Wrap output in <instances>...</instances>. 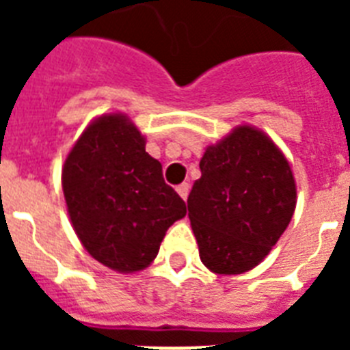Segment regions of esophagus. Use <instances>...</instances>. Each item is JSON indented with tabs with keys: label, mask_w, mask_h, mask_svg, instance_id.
Wrapping results in <instances>:
<instances>
[{
	"label": "esophagus",
	"mask_w": 350,
	"mask_h": 350,
	"mask_svg": "<svg viewBox=\"0 0 350 350\" xmlns=\"http://www.w3.org/2000/svg\"><path fill=\"white\" fill-rule=\"evenodd\" d=\"M176 191H178V194H180L183 200H187V196H189V191H191V185H189V183H181V185H178V189H176Z\"/></svg>",
	"instance_id": "34e87169"
}]
</instances>
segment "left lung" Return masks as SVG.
<instances>
[{"instance_id": "obj_1", "label": "left lung", "mask_w": 350, "mask_h": 350, "mask_svg": "<svg viewBox=\"0 0 350 350\" xmlns=\"http://www.w3.org/2000/svg\"><path fill=\"white\" fill-rule=\"evenodd\" d=\"M189 194V219L203 265L216 274L254 269L296 208V183L282 150L249 125L208 147Z\"/></svg>"}]
</instances>
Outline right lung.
Returning <instances> with one entry per match:
<instances>
[{"instance_id":"add662e5","label":"right lung","mask_w":350,"mask_h":350,"mask_svg":"<svg viewBox=\"0 0 350 350\" xmlns=\"http://www.w3.org/2000/svg\"><path fill=\"white\" fill-rule=\"evenodd\" d=\"M63 194L72 227L94 260L136 272L158 256L165 232L187 214L161 163L123 114L92 121L63 165Z\"/></svg>"}]
</instances>
